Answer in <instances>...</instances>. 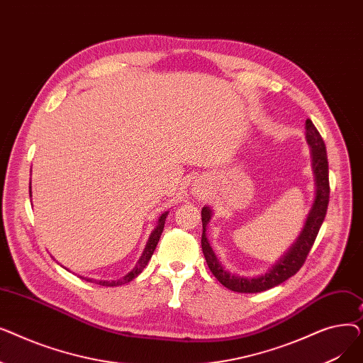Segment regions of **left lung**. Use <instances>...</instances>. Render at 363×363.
I'll use <instances>...</instances> for the list:
<instances>
[{"instance_id": "left-lung-1", "label": "left lung", "mask_w": 363, "mask_h": 363, "mask_svg": "<svg viewBox=\"0 0 363 363\" xmlns=\"http://www.w3.org/2000/svg\"><path fill=\"white\" fill-rule=\"evenodd\" d=\"M306 141L311 147L312 156V169L315 175V200L309 211V215L304 220L303 230L296 241L289 247L272 266L262 275L257 277H241L231 274L225 269V266L216 257L211 242L207 240V225L211 222L213 212L208 206L201 208V222H203V234H201V249L206 257L208 269L216 277V279L231 291L237 293H260L266 291L275 285L287 281L290 277L297 274L306 260L315 238L319 233V228L325 219L328 201H330V181H328V157L327 148L320 133L315 128L311 119L306 121Z\"/></svg>"}]
</instances>
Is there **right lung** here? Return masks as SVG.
<instances>
[{
    "label": "right lung",
    "mask_w": 363,
    "mask_h": 363,
    "mask_svg": "<svg viewBox=\"0 0 363 363\" xmlns=\"http://www.w3.org/2000/svg\"><path fill=\"white\" fill-rule=\"evenodd\" d=\"M29 196L32 197L30 184H29ZM167 213H169V211L160 215V218H159V220H157V225H156L155 230L151 231V235H150V238H148V241H147V244H145V249H144V252H143L140 260L137 262L135 268H133L130 272H128L123 278H121V279H118V281H97L99 285H104V287H116V285H122V284H126V282L132 281L133 278H137V277L143 272V269L147 266L148 260L151 259L152 253H155V250H156V245H157V242H159V240H160V235H162V233H163L164 220H166ZM79 278H82V277H79ZM85 279L89 281V282H92V279H89V278H85Z\"/></svg>",
    "instance_id": "obj_1"
}]
</instances>
